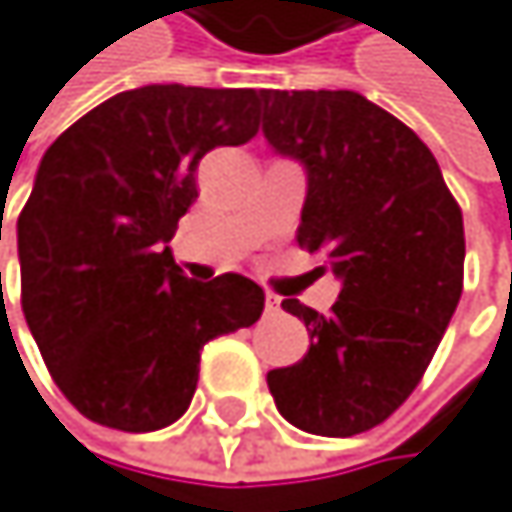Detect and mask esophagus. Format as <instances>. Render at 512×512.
<instances>
[{
  "mask_svg": "<svg viewBox=\"0 0 512 512\" xmlns=\"http://www.w3.org/2000/svg\"><path fill=\"white\" fill-rule=\"evenodd\" d=\"M265 311H268V314H277V311H280V296L265 293Z\"/></svg>",
  "mask_w": 512,
  "mask_h": 512,
  "instance_id": "1",
  "label": "esophagus"
}]
</instances>
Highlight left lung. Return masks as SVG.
Masks as SVG:
<instances>
[{
    "label": "left lung",
    "instance_id": "obj_1",
    "mask_svg": "<svg viewBox=\"0 0 512 512\" xmlns=\"http://www.w3.org/2000/svg\"><path fill=\"white\" fill-rule=\"evenodd\" d=\"M262 131L308 170L299 247L323 250L342 293L323 317L299 299L311 348L268 372L290 424L354 437L418 388L464 290V219L437 158L354 91H262Z\"/></svg>",
    "mask_w": 512,
    "mask_h": 512
}]
</instances>
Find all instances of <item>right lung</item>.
I'll return each instance as SVG.
<instances>
[{
  "mask_svg": "<svg viewBox=\"0 0 512 512\" xmlns=\"http://www.w3.org/2000/svg\"><path fill=\"white\" fill-rule=\"evenodd\" d=\"M259 100L253 88L146 85L109 97L45 152L17 216L20 305L85 418L127 433L173 424L204 345L259 320V284H201L167 247L198 198V161L253 140Z\"/></svg>",
  "mask_w": 512,
  "mask_h": 512,
  "instance_id": "obj_1",
  "label": "right lung"
}]
</instances>
